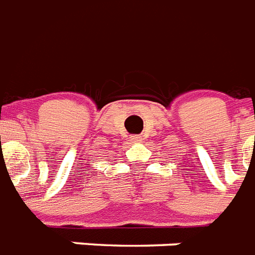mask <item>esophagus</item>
I'll return each instance as SVG.
<instances>
[{
    "mask_svg": "<svg viewBox=\"0 0 255 255\" xmlns=\"http://www.w3.org/2000/svg\"><path fill=\"white\" fill-rule=\"evenodd\" d=\"M141 140H143V137H141V136H139V135L131 136V141H132V143H140Z\"/></svg>",
    "mask_w": 255,
    "mask_h": 255,
    "instance_id": "esophagus-1",
    "label": "esophagus"
}]
</instances>
